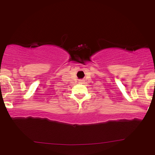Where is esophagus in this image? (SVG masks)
Segmentation results:
<instances>
[{
  "label": "esophagus",
  "instance_id": "1",
  "mask_svg": "<svg viewBox=\"0 0 155 155\" xmlns=\"http://www.w3.org/2000/svg\"><path fill=\"white\" fill-rule=\"evenodd\" d=\"M78 82H79L80 84H83V83L84 82V80H83V79H80V80H78Z\"/></svg>",
  "mask_w": 155,
  "mask_h": 155
}]
</instances>
